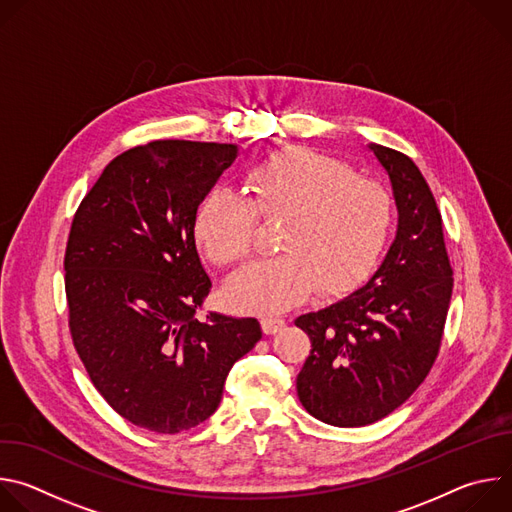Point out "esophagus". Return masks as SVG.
<instances>
[{"mask_svg":"<svg viewBox=\"0 0 512 512\" xmlns=\"http://www.w3.org/2000/svg\"><path fill=\"white\" fill-rule=\"evenodd\" d=\"M283 326H285V320H283V318H273V316H269V318H263V320H261V328H263L265 334H275V332H279Z\"/></svg>","mask_w":512,"mask_h":512,"instance_id":"34e87169","label":"esophagus"}]
</instances>
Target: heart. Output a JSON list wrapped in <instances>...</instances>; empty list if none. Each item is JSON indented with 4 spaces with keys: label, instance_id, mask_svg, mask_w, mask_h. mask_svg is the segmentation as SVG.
I'll return each instance as SVG.
<instances>
[{
    "label": "heart",
    "instance_id": "b5f03b06",
    "mask_svg": "<svg viewBox=\"0 0 512 512\" xmlns=\"http://www.w3.org/2000/svg\"><path fill=\"white\" fill-rule=\"evenodd\" d=\"M391 194L336 158L285 148L247 174V198L212 188L194 212V235L216 265L245 261L257 218L281 221V255L253 263L227 283L229 302L243 312H281L302 304L314 287L338 294L377 259L389 225Z\"/></svg>",
    "mask_w": 512,
    "mask_h": 512
}]
</instances>
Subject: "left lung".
<instances>
[{
  "label": "left lung",
  "mask_w": 512,
  "mask_h": 512,
  "mask_svg": "<svg viewBox=\"0 0 512 512\" xmlns=\"http://www.w3.org/2000/svg\"><path fill=\"white\" fill-rule=\"evenodd\" d=\"M369 150L393 188L395 239L360 289L296 320L312 342L298 397L336 427L375 423L413 395L440 352L454 287L442 214L419 168L385 145Z\"/></svg>",
  "instance_id": "left-lung-1"
}]
</instances>
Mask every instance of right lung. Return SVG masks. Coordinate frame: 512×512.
<instances>
[{
  "instance_id": "1",
  "label": "right lung",
  "mask_w": 512,
  "mask_h": 512,
  "mask_svg": "<svg viewBox=\"0 0 512 512\" xmlns=\"http://www.w3.org/2000/svg\"><path fill=\"white\" fill-rule=\"evenodd\" d=\"M235 143L160 139L117 156L72 221L64 287L72 342L95 389L127 421L178 433L208 419L255 318H194L212 287L194 241L198 202Z\"/></svg>"
}]
</instances>
